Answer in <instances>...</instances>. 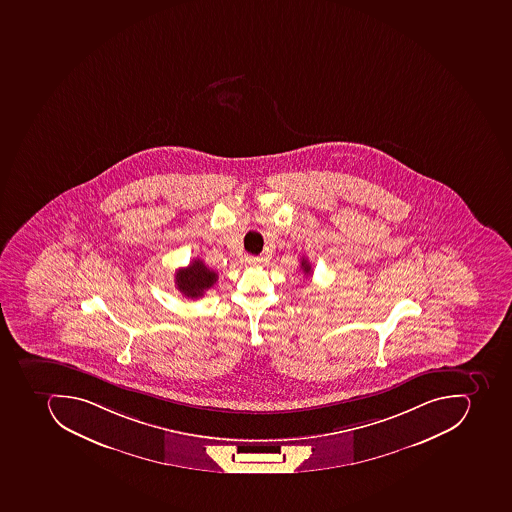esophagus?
Listing matches in <instances>:
<instances>
[{"mask_svg":"<svg viewBox=\"0 0 512 512\" xmlns=\"http://www.w3.org/2000/svg\"><path fill=\"white\" fill-rule=\"evenodd\" d=\"M244 265L249 266H255L260 265L262 263V260L258 257H254V255H246V257L243 258Z\"/></svg>","mask_w":512,"mask_h":512,"instance_id":"1","label":"esophagus"}]
</instances>
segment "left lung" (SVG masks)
Wrapping results in <instances>:
<instances>
[{
    "label": "left lung",
    "instance_id": "8db88e82",
    "mask_svg": "<svg viewBox=\"0 0 512 512\" xmlns=\"http://www.w3.org/2000/svg\"><path fill=\"white\" fill-rule=\"evenodd\" d=\"M301 269H303L304 276H311L312 269L306 258H301Z\"/></svg>",
    "mask_w": 512,
    "mask_h": 512
}]
</instances>
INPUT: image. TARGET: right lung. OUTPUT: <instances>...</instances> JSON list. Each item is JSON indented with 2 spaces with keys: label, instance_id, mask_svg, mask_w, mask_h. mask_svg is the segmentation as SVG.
<instances>
[{
  "label": "right lung",
  "instance_id": "add662e5",
  "mask_svg": "<svg viewBox=\"0 0 512 512\" xmlns=\"http://www.w3.org/2000/svg\"><path fill=\"white\" fill-rule=\"evenodd\" d=\"M216 271H212L201 260H193L187 268H181L176 273V287L187 298H201L206 290L216 284Z\"/></svg>",
  "mask_w": 512,
  "mask_h": 512
}]
</instances>
